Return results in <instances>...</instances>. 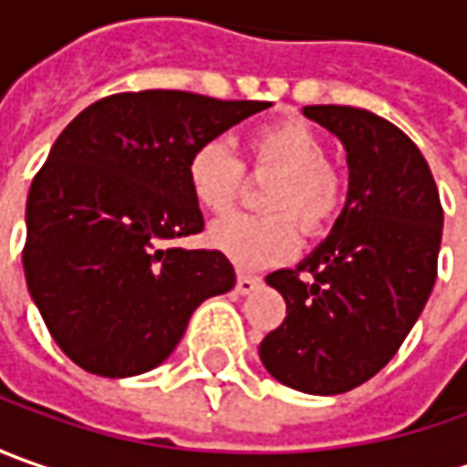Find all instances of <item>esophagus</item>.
I'll return each instance as SVG.
<instances>
[{
	"instance_id": "obj_1",
	"label": "esophagus",
	"mask_w": 467,
	"mask_h": 467,
	"mask_svg": "<svg viewBox=\"0 0 467 467\" xmlns=\"http://www.w3.org/2000/svg\"><path fill=\"white\" fill-rule=\"evenodd\" d=\"M262 285V278H257V275H239L236 278V291L239 294H252V291H257Z\"/></svg>"
}]
</instances>
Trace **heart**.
<instances>
[{
	"mask_svg": "<svg viewBox=\"0 0 467 467\" xmlns=\"http://www.w3.org/2000/svg\"><path fill=\"white\" fill-rule=\"evenodd\" d=\"M246 145L257 169L278 171V179H273L265 194V205L278 213L225 215L207 228V244L244 270H257L291 260L298 252V228L288 212L314 236L340 215L346 176L327 161L322 135L298 119L265 124L249 135ZM242 179V161L223 140H207L189 155V189L210 213H223L234 205Z\"/></svg>",
	"mask_w": 467,
	"mask_h": 467,
	"instance_id": "obj_1",
	"label": "heart"
}]
</instances>
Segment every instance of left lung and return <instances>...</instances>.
<instances>
[{
    "label": "left lung",
    "instance_id": "left-lung-1",
    "mask_svg": "<svg viewBox=\"0 0 467 467\" xmlns=\"http://www.w3.org/2000/svg\"><path fill=\"white\" fill-rule=\"evenodd\" d=\"M304 117L343 142L348 197L296 270L267 275L285 319L260 343V358L280 385L340 395L385 367L421 317L444 213L426 158L395 124L353 106H304Z\"/></svg>",
    "mask_w": 467,
    "mask_h": 467
}]
</instances>
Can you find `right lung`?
Returning <instances> with one entry per match:
<instances>
[{"label":"right lung","mask_w":467,"mask_h":467,"mask_svg":"<svg viewBox=\"0 0 467 467\" xmlns=\"http://www.w3.org/2000/svg\"><path fill=\"white\" fill-rule=\"evenodd\" d=\"M267 100L140 90L96 100L57 137L26 207L27 291L57 346L99 377L169 358L189 317L234 288L221 252L171 246L205 228L189 155Z\"/></svg>","instance_id":"right-lung-1"}]
</instances>
